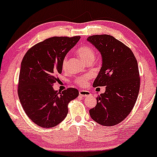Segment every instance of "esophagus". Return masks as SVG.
Returning <instances> with one entry per match:
<instances>
[{
  "instance_id": "1",
  "label": "esophagus",
  "mask_w": 157,
  "mask_h": 157,
  "mask_svg": "<svg viewBox=\"0 0 157 157\" xmlns=\"http://www.w3.org/2000/svg\"><path fill=\"white\" fill-rule=\"evenodd\" d=\"M79 94H80V96L84 97L90 96V95H91V93H90L89 91H84V90H80V91H79Z\"/></svg>"
}]
</instances>
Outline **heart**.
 I'll return each mask as SVG.
<instances>
[{"label":"heart","instance_id":"b5f03b06","mask_svg":"<svg viewBox=\"0 0 157 157\" xmlns=\"http://www.w3.org/2000/svg\"><path fill=\"white\" fill-rule=\"evenodd\" d=\"M77 53L80 56V58L86 63H92L94 60L95 57H96V53H95L94 50L91 46H87V45H83V46L79 47L77 49ZM66 66H67V57H65L62 60V68L65 69L66 68ZM89 78V75H86L83 76L77 77L75 82L77 84L80 85L81 86H84L87 83Z\"/></svg>","mask_w":157,"mask_h":157}]
</instances>
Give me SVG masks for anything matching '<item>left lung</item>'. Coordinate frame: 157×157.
I'll return each instance as SVG.
<instances>
[{
  "mask_svg": "<svg viewBox=\"0 0 157 157\" xmlns=\"http://www.w3.org/2000/svg\"><path fill=\"white\" fill-rule=\"evenodd\" d=\"M87 40L102 59L93 86H106L105 93L97 97L96 106L89 110L90 116L102 125H117L127 117L137 100L140 86L137 61L130 48L113 36L92 35Z\"/></svg>",
  "mask_w": 157,
  "mask_h": 157,
  "instance_id": "left-lung-1",
  "label": "left lung"
}]
</instances>
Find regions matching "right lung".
I'll return each mask as SVG.
<instances>
[{"label":"right lung","instance_id":"obj_1","mask_svg":"<svg viewBox=\"0 0 157 157\" xmlns=\"http://www.w3.org/2000/svg\"><path fill=\"white\" fill-rule=\"evenodd\" d=\"M80 39V36L50 37L30 48L23 57L17 94L25 113L36 125H58L67 116L68 102L78 97L76 89L59 93L52 86L62 72L63 59Z\"/></svg>","mask_w":157,"mask_h":157}]
</instances>
